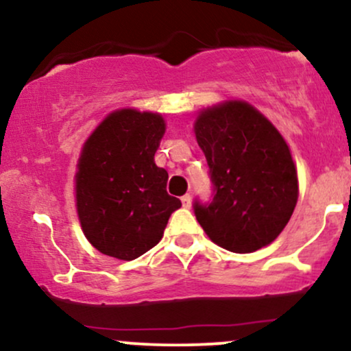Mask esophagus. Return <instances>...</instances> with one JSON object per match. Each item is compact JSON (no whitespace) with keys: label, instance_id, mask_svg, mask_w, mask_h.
<instances>
[{"label":"esophagus","instance_id":"34e87169","mask_svg":"<svg viewBox=\"0 0 351 351\" xmlns=\"http://www.w3.org/2000/svg\"><path fill=\"white\" fill-rule=\"evenodd\" d=\"M181 204H183V208H191V196L184 195L183 198H181Z\"/></svg>","mask_w":351,"mask_h":351}]
</instances>
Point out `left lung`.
Here are the masks:
<instances>
[{"instance_id":"obj_1","label":"left lung","mask_w":351,"mask_h":351,"mask_svg":"<svg viewBox=\"0 0 351 351\" xmlns=\"http://www.w3.org/2000/svg\"><path fill=\"white\" fill-rule=\"evenodd\" d=\"M195 135L206 156L216 195L195 215L209 239L247 254L277 239L299 199L291 148L276 125L245 100L201 108Z\"/></svg>"}]
</instances>
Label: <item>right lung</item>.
I'll return each instance as SVG.
<instances>
[{
    "mask_svg": "<svg viewBox=\"0 0 351 351\" xmlns=\"http://www.w3.org/2000/svg\"><path fill=\"white\" fill-rule=\"evenodd\" d=\"M165 130L158 112L117 108L80 148L75 209L84 236L106 256L134 261L150 251L181 206L167 193V170L155 163Z\"/></svg>",
    "mask_w": 351,
    "mask_h": 351,
    "instance_id": "1",
    "label": "right lung"
}]
</instances>
